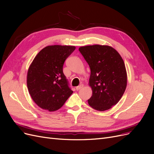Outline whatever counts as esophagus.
I'll return each mask as SVG.
<instances>
[{
  "label": "esophagus",
  "mask_w": 154,
  "mask_h": 154,
  "mask_svg": "<svg viewBox=\"0 0 154 154\" xmlns=\"http://www.w3.org/2000/svg\"><path fill=\"white\" fill-rule=\"evenodd\" d=\"M83 87V84H81V85H80L79 86L76 87V91H79L80 89H81V88H82Z\"/></svg>",
  "instance_id": "esophagus-1"
}]
</instances>
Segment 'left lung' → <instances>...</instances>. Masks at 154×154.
I'll use <instances>...</instances> for the list:
<instances>
[{"label":"left lung","instance_id":"obj_1","mask_svg":"<svg viewBox=\"0 0 154 154\" xmlns=\"http://www.w3.org/2000/svg\"><path fill=\"white\" fill-rule=\"evenodd\" d=\"M79 51L91 69L89 85L92 95L88 103L99 111L109 110L122 98L127 74L122 57L109 45L83 46Z\"/></svg>","mask_w":154,"mask_h":154}]
</instances>
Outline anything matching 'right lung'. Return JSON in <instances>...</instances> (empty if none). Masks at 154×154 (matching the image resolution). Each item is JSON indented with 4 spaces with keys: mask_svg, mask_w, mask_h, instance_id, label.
Returning <instances> with one entry per match:
<instances>
[{
    "mask_svg": "<svg viewBox=\"0 0 154 154\" xmlns=\"http://www.w3.org/2000/svg\"><path fill=\"white\" fill-rule=\"evenodd\" d=\"M71 45H49L34 58L27 75V86L35 103L49 112L63 105L73 91L63 72V66L75 50Z\"/></svg>",
    "mask_w": 154,
    "mask_h": 154,
    "instance_id": "obj_1",
    "label": "right lung"
}]
</instances>
